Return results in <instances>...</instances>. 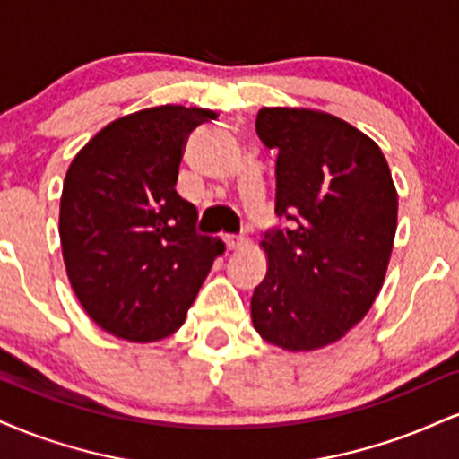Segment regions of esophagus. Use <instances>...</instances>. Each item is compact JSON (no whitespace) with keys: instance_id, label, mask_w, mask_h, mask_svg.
<instances>
[{"instance_id":"34e87169","label":"esophagus","mask_w":459,"mask_h":459,"mask_svg":"<svg viewBox=\"0 0 459 459\" xmlns=\"http://www.w3.org/2000/svg\"><path fill=\"white\" fill-rule=\"evenodd\" d=\"M222 239H224L226 247H229V252H235V250H239V247L244 246V239H241V237H237V235H224Z\"/></svg>"}]
</instances>
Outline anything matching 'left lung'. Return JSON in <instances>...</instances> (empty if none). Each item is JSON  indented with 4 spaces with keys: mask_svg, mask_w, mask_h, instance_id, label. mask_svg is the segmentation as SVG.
Listing matches in <instances>:
<instances>
[{
    "mask_svg": "<svg viewBox=\"0 0 459 459\" xmlns=\"http://www.w3.org/2000/svg\"><path fill=\"white\" fill-rule=\"evenodd\" d=\"M256 134L276 157V213L291 226L261 241L267 272L252 325L287 351L328 347L360 324L380 293L397 189L380 146L339 116L263 108Z\"/></svg>",
    "mask_w": 459,
    "mask_h": 459,
    "instance_id": "obj_1",
    "label": "left lung"
}]
</instances>
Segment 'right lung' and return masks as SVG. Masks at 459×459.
<instances>
[{
  "mask_svg": "<svg viewBox=\"0 0 459 459\" xmlns=\"http://www.w3.org/2000/svg\"><path fill=\"white\" fill-rule=\"evenodd\" d=\"M213 109L157 105L105 125L73 157L60 198V244L73 291L99 328L155 343L181 328L218 237L196 235L177 194L187 135Z\"/></svg>",
  "mask_w": 459,
  "mask_h": 459,
  "instance_id": "1",
  "label": "right lung"
}]
</instances>
